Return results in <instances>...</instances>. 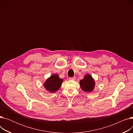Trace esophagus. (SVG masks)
Segmentation results:
<instances>
[{
	"mask_svg": "<svg viewBox=\"0 0 133 133\" xmlns=\"http://www.w3.org/2000/svg\"><path fill=\"white\" fill-rule=\"evenodd\" d=\"M75 78H76L75 77H72H72H71V78H69V80H72V81H74V80H75Z\"/></svg>",
	"mask_w": 133,
	"mask_h": 133,
	"instance_id": "esophagus-1",
	"label": "esophagus"
}]
</instances>
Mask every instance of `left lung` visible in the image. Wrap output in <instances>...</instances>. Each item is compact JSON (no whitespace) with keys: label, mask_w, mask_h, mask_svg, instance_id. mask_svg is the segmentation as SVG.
Here are the masks:
<instances>
[{"label":"left lung","mask_w":133,"mask_h":133,"mask_svg":"<svg viewBox=\"0 0 133 133\" xmlns=\"http://www.w3.org/2000/svg\"><path fill=\"white\" fill-rule=\"evenodd\" d=\"M80 85L83 91L90 93L92 92L95 88V80L90 74H86L83 79L80 81Z\"/></svg>","instance_id":"8db88e82"}]
</instances>
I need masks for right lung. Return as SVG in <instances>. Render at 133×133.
Masks as SVG:
<instances>
[{
	"label": "right lung",
	"instance_id": "right-lung-1",
	"mask_svg": "<svg viewBox=\"0 0 133 133\" xmlns=\"http://www.w3.org/2000/svg\"><path fill=\"white\" fill-rule=\"evenodd\" d=\"M64 80L60 79L59 75L54 74L48 78L44 83V87L48 92L55 93L60 88Z\"/></svg>",
	"mask_w": 133,
	"mask_h": 133
}]
</instances>
